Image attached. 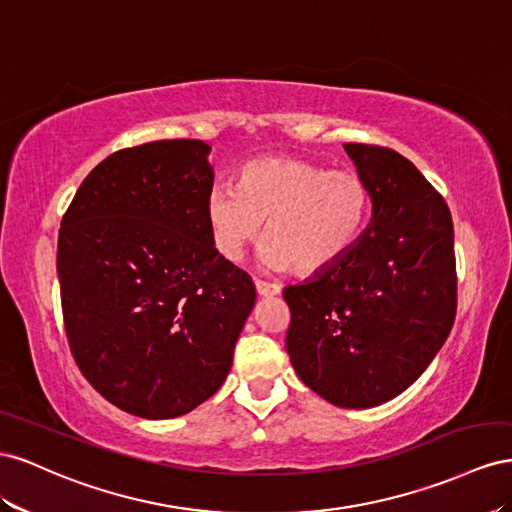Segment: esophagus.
Here are the masks:
<instances>
[{
	"instance_id": "obj_1",
	"label": "esophagus",
	"mask_w": 512,
	"mask_h": 512,
	"mask_svg": "<svg viewBox=\"0 0 512 512\" xmlns=\"http://www.w3.org/2000/svg\"><path fill=\"white\" fill-rule=\"evenodd\" d=\"M255 289H257V296H261V298H272V296L281 294L279 285L266 283V281H255Z\"/></svg>"
}]
</instances>
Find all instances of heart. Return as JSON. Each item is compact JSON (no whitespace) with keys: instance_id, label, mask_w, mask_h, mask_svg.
<instances>
[{"instance_id":"heart-1","label":"heart","mask_w":512,"mask_h":512,"mask_svg":"<svg viewBox=\"0 0 512 512\" xmlns=\"http://www.w3.org/2000/svg\"><path fill=\"white\" fill-rule=\"evenodd\" d=\"M371 191L356 171L328 169L300 156H259L236 184H216L206 197L212 244L238 264L266 223L261 264L300 276L328 272L354 251L369 223Z\"/></svg>"}]
</instances>
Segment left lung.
I'll return each instance as SVG.
<instances>
[{
	"label": "left lung",
	"instance_id": "8db88e82",
	"mask_svg": "<svg viewBox=\"0 0 512 512\" xmlns=\"http://www.w3.org/2000/svg\"><path fill=\"white\" fill-rule=\"evenodd\" d=\"M369 184L371 221L341 264L289 285L287 354L302 382L347 410L382 405L416 379L455 324V231L442 195L388 148L345 143Z\"/></svg>",
	"mask_w": 512,
	"mask_h": 512
}]
</instances>
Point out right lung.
I'll return each instance as SVG.
<instances>
[{
  "label": "right lung",
  "instance_id": "1",
  "mask_svg": "<svg viewBox=\"0 0 512 512\" xmlns=\"http://www.w3.org/2000/svg\"><path fill=\"white\" fill-rule=\"evenodd\" d=\"M210 145L143 143L87 175L57 240L64 326L81 373L120 410L165 420L223 386L255 306L251 276L216 253Z\"/></svg>",
  "mask_w": 512,
  "mask_h": 512
}]
</instances>
